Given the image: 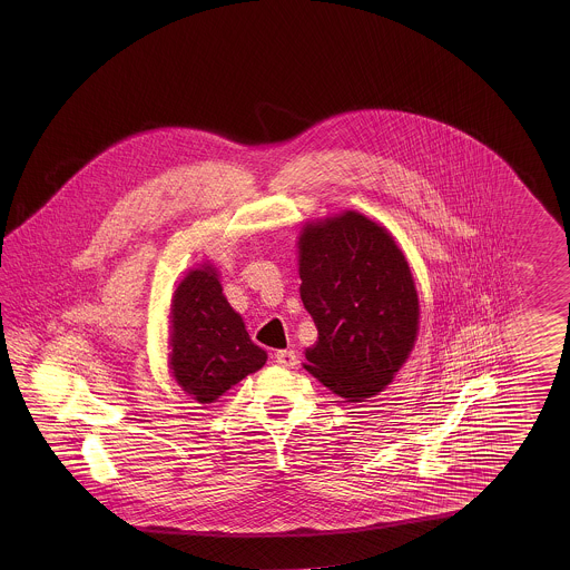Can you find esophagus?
<instances>
[{"label": "esophagus", "instance_id": "obj_1", "mask_svg": "<svg viewBox=\"0 0 570 570\" xmlns=\"http://www.w3.org/2000/svg\"><path fill=\"white\" fill-rule=\"evenodd\" d=\"M275 363L283 366V368H295L297 354L293 351H277L275 352Z\"/></svg>", "mask_w": 570, "mask_h": 570}]
</instances>
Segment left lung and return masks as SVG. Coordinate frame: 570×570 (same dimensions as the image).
I'll list each match as a JSON object with an SVG mask.
<instances>
[{"mask_svg":"<svg viewBox=\"0 0 570 570\" xmlns=\"http://www.w3.org/2000/svg\"><path fill=\"white\" fill-rule=\"evenodd\" d=\"M299 277L317 327L305 368L346 401L376 395L417 334V293L397 244L356 212L309 224L299 238Z\"/></svg>","mask_w":570,"mask_h":570,"instance_id":"8db88e82","label":"left lung"}]
</instances>
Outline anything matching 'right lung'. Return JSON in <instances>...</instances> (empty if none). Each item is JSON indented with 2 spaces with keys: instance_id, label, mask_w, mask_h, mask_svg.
Segmentation results:
<instances>
[{
  "instance_id": "right-lung-1",
  "label": "right lung",
  "mask_w": 570,
  "mask_h": 570,
  "mask_svg": "<svg viewBox=\"0 0 570 570\" xmlns=\"http://www.w3.org/2000/svg\"><path fill=\"white\" fill-rule=\"evenodd\" d=\"M170 348L173 376L199 403L218 400L267 363L209 265L191 271L175 291Z\"/></svg>"
}]
</instances>
